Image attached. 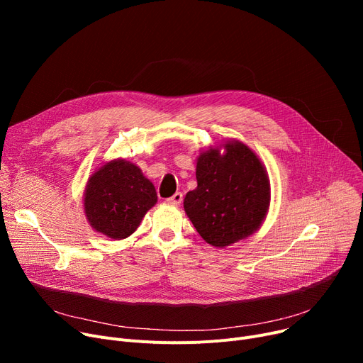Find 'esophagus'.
Returning a JSON list of instances; mask_svg holds the SVG:
<instances>
[{
    "mask_svg": "<svg viewBox=\"0 0 363 363\" xmlns=\"http://www.w3.org/2000/svg\"><path fill=\"white\" fill-rule=\"evenodd\" d=\"M166 201H167L169 204H174V206L181 204V201H182V193H175L174 196L169 197Z\"/></svg>",
    "mask_w": 363,
    "mask_h": 363,
    "instance_id": "34e87169",
    "label": "esophagus"
}]
</instances>
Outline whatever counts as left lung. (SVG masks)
<instances>
[{
	"label": "left lung",
	"instance_id": "1",
	"mask_svg": "<svg viewBox=\"0 0 363 363\" xmlns=\"http://www.w3.org/2000/svg\"><path fill=\"white\" fill-rule=\"evenodd\" d=\"M197 188L184 199V211L201 238L213 247L253 235L271 204L268 172L256 152L238 140L203 150L196 166Z\"/></svg>",
	"mask_w": 363,
	"mask_h": 363
}]
</instances>
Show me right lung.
Segmentation results:
<instances>
[{
    "label": "right lung",
    "instance_id": "right-lung-1",
    "mask_svg": "<svg viewBox=\"0 0 363 363\" xmlns=\"http://www.w3.org/2000/svg\"><path fill=\"white\" fill-rule=\"evenodd\" d=\"M156 203L155 185L137 164L125 159L110 160L95 170L84 193V212L89 225L113 240L135 233Z\"/></svg>",
    "mask_w": 363,
    "mask_h": 363
}]
</instances>
